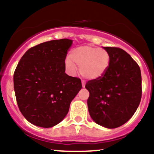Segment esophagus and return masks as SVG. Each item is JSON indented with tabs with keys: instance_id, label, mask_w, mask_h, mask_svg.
I'll use <instances>...</instances> for the list:
<instances>
[{
	"instance_id": "1",
	"label": "esophagus",
	"mask_w": 154,
	"mask_h": 154,
	"mask_svg": "<svg viewBox=\"0 0 154 154\" xmlns=\"http://www.w3.org/2000/svg\"><path fill=\"white\" fill-rule=\"evenodd\" d=\"M82 88L85 87V82L84 81H82Z\"/></svg>"
}]
</instances>
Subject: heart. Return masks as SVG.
I'll list each match as a JSON object with an SVG mask.
<instances>
[{"instance_id":"obj_1","label":"heart","mask_w":154,"mask_h":154,"mask_svg":"<svg viewBox=\"0 0 154 154\" xmlns=\"http://www.w3.org/2000/svg\"><path fill=\"white\" fill-rule=\"evenodd\" d=\"M69 58L65 61L67 69L73 72L75 65H77L80 75L88 79L100 78L110 63V56L106 50L88 45L73 49Z\"/></svg>"}]
</instances>
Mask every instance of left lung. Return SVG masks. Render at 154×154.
Listing matches in <instances>:
<instances>
[{
    "mask_svg": "<svg viewBox=\"0 0 154 154\" xmlns=\"http://www.w3.org/2000/svg\"><path fill=\"white\" fill-rule=\"evenodd\" d=\"M110 63L100 78L89 80L85 88L89 114L104 128L122 126L133 116L142 96L140 69L126 51L119 48L103 47Z\"/></svg>",
    "mask_w": 154,
    "mask_h": 154,
    "instance_id": "8db88e82",
    "label": "left lung"
}]
</instances>
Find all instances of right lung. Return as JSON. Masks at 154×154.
<instances>
[{
    "mask_svg": "<svg viewBox=\"0 0 154 154\" xmlns=\"http://www.w3.org/2000/svg\"><path fill=\"white\" fill-rule=\"evenodd\" d=\"M72 44V40L61 39L32 47L16 68L17 104L32 125L48 128L61 122L82 88L80 79L65 73V59Z\"/></svg>",
    "mask_w": 154,
    "mask_h": 154,
    "instance_id": "1",
    "label": "right lung"
}]
</instances>
